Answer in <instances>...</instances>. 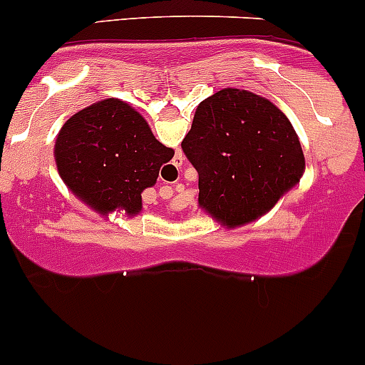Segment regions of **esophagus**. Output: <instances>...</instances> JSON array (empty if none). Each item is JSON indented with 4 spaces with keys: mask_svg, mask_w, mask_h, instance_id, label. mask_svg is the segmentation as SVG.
<instances>
[{
    "mask_svg": "<svg viewBox=\"0 0 365 365\" xmlns=\"http://www.w3.org/2000/svg\"><path fill=\"white\" fill-rule=\"evenodd\" d=\"M182 162H183L182 157H176L175 162H173V169H176V171H178L180 165H182Z\"/></svg>",
    "mask_w": 365,
    "mask_h": 365,
    "instance_id": "34e87169",
    "label": "esophagus"
}]
</instances>
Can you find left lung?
Returning a JSON list of instances; mask_svg holds the SVG:
<instances>
[{
    "mask_svg": "<svg viewBox=\"0 0 365 365\" xmlns=\"http://www.w3.org/2000/svg\"><path fill=\"white\" fill-rule=\"evenodd\" d=\"M182 150L200 176L201 208L226 226L265 214L305 169L284 112L240 88H222L201 101Z\"/></svg>",
    "mask_w": 365,
    "mask_h": 365,
    "instance_id": "left-lung-1",
    "label": "left lung"
}]
</instances>
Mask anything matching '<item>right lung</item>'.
Returning <instances> with one entry per match:
<instances>
[{
	"mask_svg": "<svg viewBox=\"0 0 365 365\" xmlns=\"http://www.w3.org/2000/svg\"><path fill=\"white\" fill-rule=\"evenodd\" d=\"M175 151L158 143L139 112L110 98L67 119L55 144L56 168L71 190L100 212L143 208V192Z\"/></svg>",
	"mask_w": 365,
	"mask_h": 365,
	"instance_id": "add662e5",
	"label": "right lung"
}]
</instances>
